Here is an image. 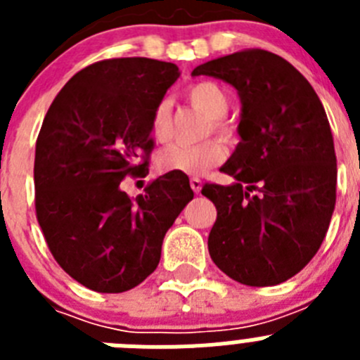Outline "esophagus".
Segmentation results:
<instances>
[{
  "label": "esophagus",
  "mask_w": 360,
  "mask_h": 360,
  "mask_svg": "<svg viewBox=\"0 0 360 360\" xmlns=\"http://www.w3.org/2000/svg\"><path fill=\"white\" fill-rule=\"evenodd\" d=\"M189 184H191V189L195 191V193H200V191H202V180H200V178L191 176Z\"/></svg>",
  "instance_id": "34e87169"
}]
</instances>
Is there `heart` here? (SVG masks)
Returning <instances> with one entry per match:
<instances>
[{
  "mask_svg": "<svg viewBox=\"0 0 360 360\" xmlns=\"http://www.w3.org/2000/svg\"><path fill=\"white\" fill-rule=\"evenodd\" d=\"M186 98L209 117V131H214L219 139L232 141L236 129L225 119V113L231 106V97L225 88L212 81H200L191 84L186 90ZM149 131L157 142L164 144L173 136V119H171V104L160 101L153 108L149 119ZM225 158V148L219 141H205L200 144H173L158 155V167L165 173L198 174L221 164Z\"/></svg>",
  "mask_w": 360,
  "mask_h": 360,
  "instance_id": "1",
  "label": "heart"
}]
</instances>
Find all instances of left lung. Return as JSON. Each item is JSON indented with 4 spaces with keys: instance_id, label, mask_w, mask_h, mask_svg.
Instances as JSON below:
<instances>
[{
    "instance_id": "left-lung-1",
    "label": "left lung",
    "mask_w": 360,
    "mask_h": 360,
    "mask_svg": "<svg viewBox=\"0 0 360 360\" xmlns=\"http://www.w3.org/2000/svg\"><path fill=\"white\" fill-rule=\"evenodd\" d=\"M193 75L229 82L243 104L241 142L221 167L236 182L202 187L216 207L209 254L241 285H279L316 256L335 207L328 117L310 82L266 50H240Z\"/></svg>"
}]
</instances>
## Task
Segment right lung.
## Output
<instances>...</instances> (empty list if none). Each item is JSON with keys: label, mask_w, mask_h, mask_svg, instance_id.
<instances>
[{"label": "right lung", "mask_w": 360, "mask_h": 360, "mask_svg": "<svg viewBox=\"0 0 360 360\" xmlns=\"http://www.w3.org/2000/svg\"><path fill=\"white\" fill-rule=\"evenodd\" d=\"M178 75L173 63L104 59L75 73L44 115L34 160L37 221L53 259L90 290L141 285L193 200L184 173L162 174L136 200L120 189L126 176L149 173L151 111Z\"/></svg>", "instance_id": "right-lung-1"}]
</instances>
